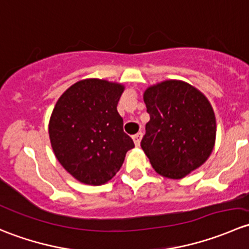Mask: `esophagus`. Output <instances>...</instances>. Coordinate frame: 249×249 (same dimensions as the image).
Returning a JSON list of instances; mask_svg holds the SVG:
<instances>
[{"label":"esophagus","mask_w":249,"mask_h":249,"mask_svg":"<svg viewBox=\"0 0 249 249\" xmlns=\"http://www.w3.org/2000/svg\"><path fill=\"white\" fill-rule=\"evenodd\" d=\"M132 139H134L135 144H136L137 147H139L140 143H141V139H142V132H139V134L134 135V137H132Z\"/></svg>","instance_id":"esophagus-1"}]
</instances>
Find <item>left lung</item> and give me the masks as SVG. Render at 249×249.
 <instances>
[{
    "instance_id": "8db88e82",
    "label": "left lung",
    "mask_w": 249,
    "mask_h": 249,
    "mask_svg": "<svg viewBox=\"0 0 249 249\" xmlns=\"http://www.w3.org/2000/svg\"><path fill=\"white\" fill-rule=\"evenodd\" d=\"M150 120L141 141L159 175L183 178L200 167L215 142L212 106L197 89L180 80H165L143 95Z\"/></svg>"
}]
</instances>
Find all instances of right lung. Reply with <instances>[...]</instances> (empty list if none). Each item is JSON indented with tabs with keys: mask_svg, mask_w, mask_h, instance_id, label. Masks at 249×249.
I'll return each instance as SVG.
<instances>
[{
	"mask_svg": "<svg viewBox=\"0 0 249 249\" xmlns=\"http://www.w3.org/2000/svg\"><path fill=\"white\" fill-rule=\"evenodd\" d=\"M124 87L84 79L70 87L53 109L49 137L65 170L79 182L100 185L120 170L134 141L123 130L117 105Z\"/></svg>",
	"mask_w": 249,
	"mask_h": 249,
	"instance_id": "obj_1",
	"label": "right lung"
}]
</instances>
